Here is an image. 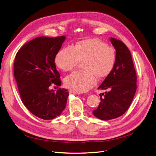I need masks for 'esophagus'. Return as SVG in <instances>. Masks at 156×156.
<instances>
[{"label":"esophagus","mask_w":156,"mask_h":156,"mask_svg":"<svg viewBox=\"0 0 156 156\" xmlns=\"http://www.w3.org/2000/svg\"><path fill=\"white\" fill-rule=\"evenodd\" d=\"M70 93H72V94H78V95L80 94V92H76V91H73V90H70Z\"/></svg>","instance_id":"esophagus-1"}]
</instances>
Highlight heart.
Returning a JSON list of instances; mask_svg holds the SVG:
<instances>
[{"instance_id":"b5f03b06","label":"heart","mask_w":156,"mask_h":156,"mask_svg":"<svg viewBox=\"0 0 156 156\" xmlns=\"http://www.w3.org/2000/svg\"><path fill=\"white\" fill-rule=\"evenodd\" d=\"M83 60L85 69L75 71L66 77L65 86L76 92H85L97 83L98 77L105 78L112 72L116 62L113 47L97 39H85L62 48L55 56V62L64 71L74 69Z\"/></svg>"}]
</instances>
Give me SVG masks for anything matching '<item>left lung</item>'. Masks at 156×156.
Instances as JSON below:
<instances>
[{
    "label": "left lung",
    "instance_id": "8db88e82",
    "mask_svg": "<svg viewBox=\"0 0 156 156\" xmlns=\"http://www.w3.org/2000/svg\"><path fill=\"white\" fill-rule=\"evenodd\" d=\"M110 41L116 50V62L112 72L98 87L109 91L99 94L101 102L93 111L95 117L103 121L125 113L133 100L137 87L136 73L129 49L119 39L111 37Z\"/></svg>",
    "mask_w": 156,
    "mask_h": 156
}]
</instances>
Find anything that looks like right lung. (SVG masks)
Returning <instances> with one entry per match:
<instances>
[{
  "mask_svg": "<svg viewBox=\"0 0 156 156\" xmlns=\"http://www.w3.org/2000/svg\"><path fill=\"white\" fill-rule=\"evenodd\" d=\"M65 39L35 38L21 47L15 57L14 76L22 101L31 113L44 120L59 116L69 95L64 88L49 89L52 83L61 85L55 58Z\"/></svg>",
  "mask_w": 156,
  "mask_h": 156,
  "instance_id": "right-lung-1",
  "label": "right lung"
}]
</instances>
